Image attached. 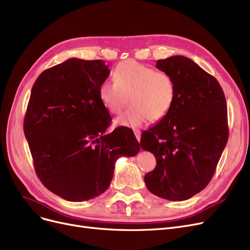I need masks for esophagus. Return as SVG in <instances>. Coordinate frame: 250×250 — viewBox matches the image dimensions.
I'll use <instances>...</instances> for the list:
<instances>
[{"label":"esophagus","mask_w":250,"mask_h":250,"mask_svg":"<svg viewBox=\"0 0 250 250\" xmlns=\"http://www.w3.org/2000/svg\"><path fill=\"white\" fill-rule=\"evenodd\" d=\"M134 134H135L136 139H137L138 141H140V139H141V131H139V130H134Z\"/></svg>","instance_id":"34e87169"}]
</instances>
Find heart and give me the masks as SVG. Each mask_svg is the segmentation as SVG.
Returning a JSON list of instances; mask_svg holds the SVG:
<instances>
[{"label": "heart", "mask_w": 250, "mask_h": 250, "mask_svg": "<svg viewBox=\"0 0 250 250\" xmlns=\"http://www.w3.org/2000/svg\"><path fill=\"white\" fill-rule=\"evenodd\" d=\"M113 80L101 83L99 98L109 113L118 114L128 97L131 107L115 119L117 125L139 127L148 119L159 122L173 107L176 86L167 72L127 60L115 67Z\"/></svg>", "instance_id": "heart-1"}]
</instances>
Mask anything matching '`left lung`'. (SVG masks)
<instances>
[{
  "label": "left lung",
  "instance_id": "left-lung-1",
  "mask_svg": "<svg viewBox=\"0 0 250 250\" xmlns=\"http://www.w3.org/2000/svg\"><path fill=\"white\" fill-rule=\"evenodd\" d=\"M173 77L176 95L167 116L141 136L156 166L144 181L153 195L184 201L213 177L229 138L227 102L218 81L182 55L156 62Z\"/></svg>",
  "mask_w": 250,
  "mask_h": 250
}]
</instances>
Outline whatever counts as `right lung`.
Returning <instances> with one entry per match:
<instances>
[{"mask_svg":"<svg viewBox=\"0 0 250 250\" xmlns=\"http://www.w3.org/2000/svg\"><path fill=\"white\" fill-rule=\"evenodd\" d=\"M101 60L70 59L43 71L35 81L23 122L36 174L59 197L82 202L108 189L119 156H134V133L111 123L99 98L109 76Z\"/></svg>","mask_w":250,"mask_h":250,"instance_id":"obj_1","label":"right lung"}]
</instances>
